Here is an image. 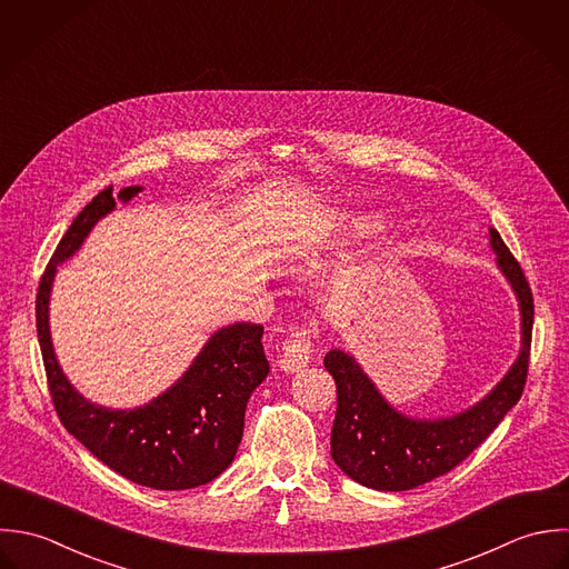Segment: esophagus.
I'll return each mask as SVG.
<instances>
[{
	"label": "esophagus",
	"mask_w": 569,
	"mask_h": 569,
	"mask_svg": "<svg viewBox=\"0 0 569 569\" xmlns=\"http://www.w3.org/2000/svg\"><path fill=\"white\" fill-rule=\"evenodd\" d=\"M309 360H311V329H302L282 345L278 365L287 373H298L309 365Z\"/></svg>",
	"instance_id": "1"
}]
</instances>
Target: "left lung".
<instances>
[{
    "label": "left lung",
    "mask_w": 569,
    "mask_h": 569,
    "mask_svg": "<svg viewBox=\"0 0 569 569\" xmlns=\"http://www.w3.org/2000/svg\"><path fill=\"white\" fill-rule=\"evenodd\" d=\"M490 242L521 302L523 349L510 373L475 408L450 419H408L381 399L353 358L340 349L327 353L325 367L338 388L331 457L353 481L386 492L428 483L477 450L521 399L530 367L535 298L519 260L497 229H490Z\"/></svg>",
    "instance_id": "1"
}]
</instances>
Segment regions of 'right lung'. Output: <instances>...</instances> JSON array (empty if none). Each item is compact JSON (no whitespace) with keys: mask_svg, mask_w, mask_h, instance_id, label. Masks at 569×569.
I'll list each match as a JSON object with an SVG mask.
<instances>
[{"mask_svg":"<svg viewBox=\"0 0 569 569\" xmlns=\"http://www.w3.org/2000/svg\"><path fill=\"white\" fill-rule=\"evenodd\" d=\"M139 190L126 188L119 198L130 200ZM112 209L114 193L108 186L72 220L39 280L34 320L48 390L66 430L121 477L154 490L198 488L236 457L249 395L269 373L264 327L242 322L220 329L179 383L143 408L106 410L88 403L54 360L48 296L57 264L70 258L92 224Z\"/></svg>","mask_w":569,"mask_h":569,"instance_id":"right-lung-1","label":"right lung"}]
</instances>
